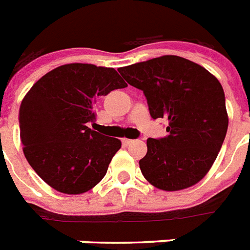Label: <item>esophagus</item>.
I'll return each instance as SVG.
<instances>
[{"label":"esophagus","instance_id":"esophagus-1","mask_svg":"<svg viewBox=\"0 0 250 250\" xmlns=\"http://www.w3.org/2000/svg\"><path fill=\"white\" fill-rule=\"evenodd\" d=\"M122 143H123V145H131L132 143H135V140H131V139H123Z\"/></svg>","mask_w":250,"mask_h":250}]
</instances>
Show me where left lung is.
<instances>
[{
    "mask_svg": "<svg viewBox=\"0 0 250 250\" xmlns=\"http://www.w3.org/2000/svg\"><path fill=\"white\" fill-rule=\"evenodd\" d=\"M129 85L144 92L153 119L168 121L166 137L148 139L141 172L162 190L194 186L213 166L225 141L229 115L221 83L206 68L178 56L121 67Z\"/></svg>",
    "mask_w": 250,
    "mask_h": 250,
    "instance_id": "left-lung-1",
    "label": "left lung"
}]
</instances>
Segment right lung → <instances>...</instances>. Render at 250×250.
Returning a JSON list of instances; mask_svg holds the SVG:
<instances>
[{
    "mask_svg": "<svg viewBox=\"0 0 250 250\" xmlns=\"http://www.w3.org/2000/svg\"><path fill=\"white\" fill-rule=\"evenodd\" d=\"M127 84L114 68L70 63L33 84L19 110L23 153L36 174L61 193L80 194L106 175L122 143L88 127L100 96Z\"/></svg>",
    "mask_w": 250,
    "mask_h": 250,
    "instance_id": "right-lung-1",
    "label": "right lung"
}]
</instances>
